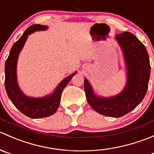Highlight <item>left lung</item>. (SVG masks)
I'll list each match as a JSON object with an SVG mask.
<instances>
[{
	"label": "left lung",
	"mask_w": 154,
	"mask_h": 154,
	"mask_svg": "<svg viewBox=\"0 0 154 154\" xmlns=\"http://www.w3.org/2000/svg\"><path fill=\"white\" fill-rule=\"evenodd\" d=\"M123 50L127 67V83L125 90L116 97H98L92 92L86 79L84 88L88 103L94 110L109 117L125 116L142 102L147 92L150 79V65L145 46L130 32L116 36Z\"/></svg>",
	"instance_id": "8db88e82"
}]
</instances>
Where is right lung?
<instances>
[{
  "instance_id": "add662e5",
  "label": "right lung",
  "mask_w": 154,
  "mask_h": 154,
  "mask_svg": "<svg viewBox=\"0 0 154 154\" xmlns=\"http://www.w3.org/2000/svg\"><path fill=\"white\" fill-rule=\"evenodd\" d=\"M46 26L34 24L25 30L22 36L13 45L5 63V88L9 98L18 109L31 119H40L54 114L60 106L63 90L75 74L68 76L59 85L52 95L42 98H31L24 95L16 81V63L18 54L27 38V35L36 30H44Z\"/></svg>"
}]
</instances>
